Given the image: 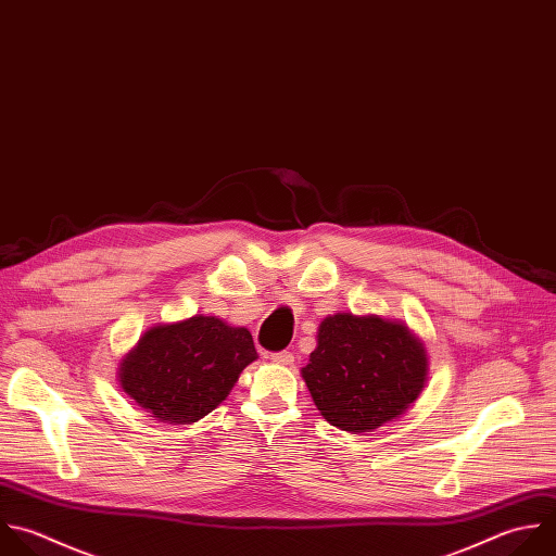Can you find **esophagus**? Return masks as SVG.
<instances>
[{"mask_svg": "<svg viewBox=\"0 0 556 556\" xmlns=\"http://www.w3.org/2000/svg\"><path fill=\"white\" fill-rule=\"evenodd\" d=\"M269 358H271L274 363H278V365H291V363H293V354L287 352V350H282V352H271Z\"/></svg>", "mask_w": 556, "mask_h": 556, "instance_id": "1", "label": "esophagus"}]
</instances>
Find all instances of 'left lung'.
<instances>
[{
	"mask_svg": "<svg viewBox=\"0 0 556 556\" xmlns=\"http://www.w3.org/2000/svg\"><path fill=\"white\" fill-rule=\"evenodd\" d=\"M426 365L421 343L404 324L339 313L321 321L302 378L326 421L365 432L415 402Z\"/></svg>",
	"mask_w": 556,
	"mask_h": 556,
	"instance_id": "8db88e82",
	"label": "left lung"
}]
</instances>
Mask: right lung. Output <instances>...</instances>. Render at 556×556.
Wrapping results in <instances>:
<instances>
[{"label": "right lung", "mask_w": 556, "mask_h": 556, "mask_svg": "<svg viewBox=\"0 0 556 556\" xmlns=\"http://www.w3.org/2000/svg\"><path fill=\"white\" fill-rule=\"evenodd\" d=\"M254 358L248 328L195 315L148 330L122 363L119 382L159 421L191 424L226 400Z\"/></svg>", "instance_id": "right-lung-1"}]
</instances>
